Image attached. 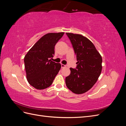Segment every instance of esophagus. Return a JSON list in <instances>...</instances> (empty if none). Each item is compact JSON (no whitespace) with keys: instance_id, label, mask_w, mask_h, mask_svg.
Segmentation results:
<instances>
[{"instance_id":"obj_1","label":"esophagus","mask_w":126,"mask_h":126,"mask_svg":"<svg viewBox=\"0 0 126 126\" xmlns=\"http://www.w3.org/2000/svg\"><path fill=\"white\" fill-rule=\"evenodd\" d=\"M61 66H62V68H63L66 67V65H64V64H61Z\"/></svg>"}]
</instances>
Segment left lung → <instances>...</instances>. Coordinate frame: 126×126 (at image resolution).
Listing matches in <instances>:
<instances>
[{"mask_svg": "<svg viewBox=\"0 0 126 126\" xmlns=\"http://www.w3.org/2000/svg\"><path fill=\"white\" fill-rule=\"evenodd\" d=\"M76 56V68H70V74L66 77L67 88L76 94L90 89L99 77L102 70V57L92 42L78 34L66 33Z\"/></svg>", "mask_w": 126, "mask_h": 126, "instance_id": "obj_1", "label": "left lung"}]
</instances>
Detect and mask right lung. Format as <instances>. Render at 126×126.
<instances>
[{"label": "right lung", "mask_w": 126, "mask_h": 126, "mask_svg": "<svg viewBox=\"0 0 126 126\" xmlns=\"http://www.w3.org/2000/svg\"><path fill=\"white\" fill-rule=\"evenodd\" d=\"M64 32L49 33L42 37L24 58L26 77L29 84L37 89L50 86L61 68V64L50 58L55 55L56 44Z\"/></svg>", "instance_id": "1"}]
</instances>
